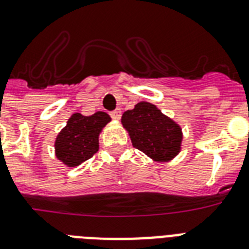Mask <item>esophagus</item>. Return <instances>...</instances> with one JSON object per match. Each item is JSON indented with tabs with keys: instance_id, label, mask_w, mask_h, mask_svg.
<instances>
[{
	"instance_id": "34e87169",
	"label": "esophagus",
	"mask_w": 249,
	"mask_h": 249,
	"mask_svg": "<svg viewBox=\"0 0 249 249\" xmlns=\"http://www.w3.org/2000/svg\"><path fill=\"white\" fill-rule=\"evenodd\" d=\"M110 116H111L112 119H115V120H119V119L121 118V111L119 110V108H116V110L110 112Z\"/></svg>"
}]
</instances>
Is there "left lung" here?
Listing matches in <instances>:
<instances>
[{
  "mask_svg": "<svg viewBox=\"0 0 249 249\" xmlns=\"http://www.w3.org/2000/svg\"><path fill=\"white\" fill-rule=\"evenodd\" d=\"M121 123L129 131L133 147L154 160L166 162L179 152L181 128L149 102H139L125 111Z\"/></svg>",
  "mask_w": 249,
  "mask_h": 249,
  "instance_id": "left-lung-1",
  "label": "left lung"
}]
</instances>
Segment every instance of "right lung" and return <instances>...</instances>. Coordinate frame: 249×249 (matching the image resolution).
I'll use <instances>...</instances> for the list:
<instances>
[{
	"label": "right lung",
	"mask_w": 249,
	"mask_h": 249,
	"mask_svg": "<svg viewBox=\"0 0 249 249\" xmlns=\"http://www.w3.org/2000/svg\"><path fill=\"white\" fill-rule=\"evenodd\" d=\"M111 120L106 112L91 116L73 114L55 141V156L68 167H76L89 160L99 150V134Z\"/></svg>",
	"instance_id": "1"
}]
</instances>
